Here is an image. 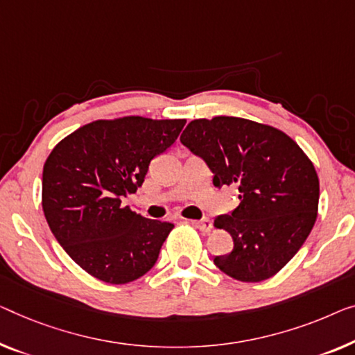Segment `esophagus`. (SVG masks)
<instances>
[{
    "label": "esophagus",
    "mask_w": 355,
    "mask_h": 355,
    "mask_svg": "<svg viewBox=\"0 0 355 355\" xmlns=\"http://www.w3.org/2000/svg\"><path fill=\"white\" fill-rule=\"evenodd\" d=\"M193 225L198 230L202 231V232H209V231H211V228H214V225H211V221L209 218H202V220H199V221H193Z\"/></svg>",
    "instance_id": "34e87169"
}]
</instances>
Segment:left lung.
<instances>
[{"label": "left lung", "mask_w": 355, "mask_h": 355, "mask_svg": "<svg viewBox=\"0 0 355 355\" xmlns=\"http://www.w3.org/2000/svg\"><path fill=\"white\" fill-rule=\"evenodd\" d=\"M180 141L205 161L216 188H237L239 205L215 218L234 248L215 257V266L241 282L272 277L315 223L319 177L313 162L282 130L234 116L194 119Z\"/></svg>", "instance_id": "8db88e82"}]
</instances>
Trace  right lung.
Wrapping results in <instances>:
<instances>
[{"label": "right lung", "instance_id": "obj_1", "mask_svg": "<svg viewBox=\"0 0 355 355\" xmlns=\"http://www.w3.org/2000/svg\"><path fill=\"white\" fill-rule=\"evenodd\" d=\"M187 119L124 116L79 127L42 168V210L73 261L107 284H129L155 266L173 225L123 207L153 157L177 140Z\"/></svg>", "mask_w": 355, "mask_h": 355}]
</instances>
